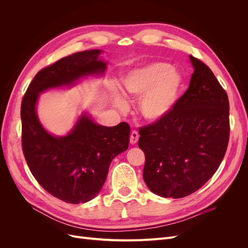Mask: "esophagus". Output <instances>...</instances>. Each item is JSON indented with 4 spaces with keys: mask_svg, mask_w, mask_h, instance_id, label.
I'll list each match as a JSON object with an SVG mask.
<instances>
[{
    "mask_svg": "<svg viewBox=\"0 0 248 248\" xmlns=\"http://www.w3.org/2000/svg\"><path fill=\"white\" fill-rule=\"evenodd\" d=\"M139 138H140L139 133H138L136 130H133V131L131 132V134H130V144L136 145L137 142L139 141Z\"/></svg>",
    "mask_w": 248,
    "mask_h": 248,
    "instance_id": "34e87169",
    "label": "esophagus"
}]
</instances>
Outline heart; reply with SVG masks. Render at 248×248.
<instances>
[{
    "label": "heart",
    "mask_w": 248,
    "mask_h": 248,
    "mask_svg": "<svg viewBox=\"0 0 248 248\" xmlns=\"http://www.w3.org/2000/svg\"><path fill=\"white\" fill-rule=\"evenodd\" d=\"M127 98H140L139 111L148 122H158L168 117L177 104L183 88V78L167 63L155 62L132 69L122 80ZM112 102L121 111L129 104L120 94Z\"/></svg>",
    "instance_id": "b5f03b06"
}]
</instances>
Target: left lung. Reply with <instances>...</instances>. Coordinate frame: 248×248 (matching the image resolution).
<instances>
[{
	"label": "left lung",
	"mask_w": 248,
	"mask_h": 248,
	"mask_svg": "<svg viewBox=\"0 0 248 248\" xmlns=\"http://www.w3.org/2000/svg\"><path fill=\"white\" fill-rule=\"evenodd\" d=\"M189 88L170 114L140 129L148 188L162 198L197 191L218 169L230 136L229 99L211 69L189 56Z\"/></svg>",
	"instance_id": "1"
}]
</instances>
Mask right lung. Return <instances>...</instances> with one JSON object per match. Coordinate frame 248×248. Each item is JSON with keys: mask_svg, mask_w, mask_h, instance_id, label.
Masks as SVG:
<instances>
[{"mask_svg": "<svg viewBox=\"0 0 248 248\" xmlns=\"http://www.w3.org/2000/svg\"><path fill=\"white\" fill-rule=\"evenodd\" d=\"M101 49H90L65 57L36 74L21 102L22 151L30 170L52 196L69 204L93 200L106 182L112 159L128 149L129 125L96 123L82 111L70 131L55 136L37 115L41 93L72 88L90 77L102 78L108 62Z\"/></svg>", "mask_w": 248, "mask_h": 248, "instance_id": "obj_1", "label": "right lung"}]
</instances>
